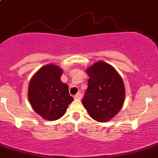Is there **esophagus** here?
Wrapping results in <instances>:
<instances>
[{
    "mask_svg": "<svg viewBox=\"0 0 158 158\" xmlns=\"http://www.w3.org/2000/svg\"><path fill=\"white\" fill-rule=\"evenodd\" d=\"M81 97H82V94H81L80 93H78V94H76L75 96H74V98H75V99L79 100V99H81Z\"/></svg>",
    "mask_w": 158,
    "mask_h": 158,
    "instance_id": "esophagus-1",
    "label": "esophagus"
}]
</instances>
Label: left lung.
I'll use <instances>...</instances> for the list:
<instances>
[{
    "instance_id": "left-lung-1",
    "label": "left lung",
    "mask_w": 158,
    "mask_h": 158,
    "mask_svg": "<svg viewBox=\"0 0 158 158\" xmlns=\"http://www.w3.org/2000/svg\"><path fill=\"white\" fill-rule=\"evenodd\" d=\"M86 73L89 79L82 105L94 120L109 121L123 106L125 98L123 79L113 67L103 61L94 64Z\"/></svg>"
}]
</instances>
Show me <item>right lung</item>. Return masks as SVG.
<instances>
[{
    "label": "right lung",
    "mask_w": 158,
    "mask_h": 158,
    "mask_svg": "<svg viewBox=\"0 0 158 158\" xmlns=\"http://www.w3.org/2000/svg\"><path fill=\"white\" fill-rule=\"evenodd\" d=\"M62 70L53 64L42 67L29 83L28 98L34 110L47 120H56L64 116L73 102L69 86L60 80Z\"/></svg>",
    "instance_id": "add662e5"
}]
</instances>
